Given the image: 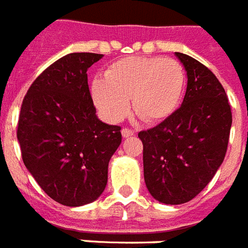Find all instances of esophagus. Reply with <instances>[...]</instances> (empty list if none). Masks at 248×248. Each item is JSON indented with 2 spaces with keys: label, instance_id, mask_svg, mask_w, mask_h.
<instances>
[{
  "label": "esophagus",
  "instance_id": "34e87169",
  "mask_svg": "<svg viewBox=\"0 0 248 248\" xmlns=\"http://www.w3.org/2000/svg\"><path fill=\"white\" fill-rule=\"evenodd\" d=\"M122 134H123V137H124V138H128V137L134 136V130L130 129V128H123Z\"/></svg>",
  "mask_w": 248,
  "mask_h": 248
}]
</instances>
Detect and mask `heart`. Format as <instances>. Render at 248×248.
Listing matches in <instances>:
<instances>
[{
	"label": "heart",
	"mask_w": 248,
	"mask_h": 248,
	"mask_svg": "<svg viewBox=\"0 0 248 248\" xmlns=\"http://www.w3.org/2000/svg\"><path fill=\"white\" fill-rule=\"evenodd\" d=\"M183 66L174 59L126 57L92 83L97 108L110 122L122 120L130 108L143 122L157 123L175 112L183 96Z\"/></svg>",
	"instance_id": "obj_1"
}]
</instances>
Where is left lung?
<instances>
[{
  "mask_svg": "<svg viewBox=\"0 0 248 248\" xmlns=\"http://www.w3.org/2000/svg\"><path fill=\"white\" fill-rule=\"evenodd\" d=\"M175 55L188 77L182 106L138 133L147 189L168 205L191 201L209 184L225 157L232 126L231 105L215 74L193 57Z\"/></svg>",
  "mask_w": 248,
  "mask_h": 248,
  "instance_id": "8db88e82",
  "label": "left lung"
}]
</instances>
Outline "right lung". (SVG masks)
<instances>
[{
  "label": "right lung",
  "instance_id": "1",
  "mask_svg": "<svg viewBox=\"0 0 248 248\" xmlns=\"http://www.w3.org/2000/svg\"><path fill=\"white\" fill-rule=\"evenodd\" d=\"M104 55L74 52L37 77L21 104L17 140L24 165L43 191L65 206L93 202L108 183L122 143L119 125L97 118L87 70Z\"/></svg>",
  "mask_w": 248,
  "mask_h": 248
}]
</instances>
